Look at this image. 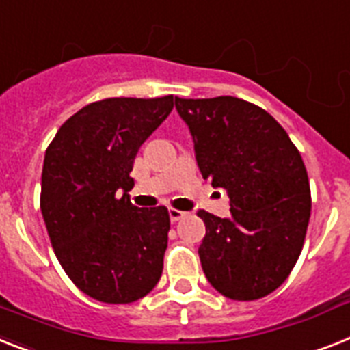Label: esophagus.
Here are the masks:
<instances>
[{
    "mask_svg": "<svg viewBox=\"0 0 350 350\" xmlns=\"http://www.w3.org/2000/svg\"><path fill=\"white\" fill-rule=\"evenodd\" d=\"M185 215H187V214H185V212H181V210L169 208V217H170V221H172V223H176V221L183 219Z\"/></svg>",
    "mask_w": 350,
    "mask_h": 350,
    "instance_id": "1",
    "label": "esophagus"
}]
</instances>
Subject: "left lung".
<instances>
[{
  "mask_svg": "<svg viewBox=\"0 0 350 350\" xmlns=\"http://www.w3.org/2000/svg\"><path fill=\"white\" fill-rule=\"evenodd\" d=\"M198 167L230 198V217L204 210L198 254L203 271L224 297L257 300L288 278L302 252L311 190L302 156L262 107L237 96L178 98Z\"/></svg>",
  "mask_w": 350,
  "mask_h": 350,
  "instance_id": "left-lung-1",
  "label": "left lung"
}]
</instances>
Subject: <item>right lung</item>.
Here are the masks:
<instances>
[{
	"mask_svg": "<svg viewBox=\"0 0 350 350\" xmlns=\"http://www.w3.org/2000/svg\"><path fill=\"white\" fill-rule=\"evenodd\" d=\"M172 107V95L93 102L62 124L46 149L42 219L62 269L98 302H136L161 277L169 212L138 208L127 192L136 152Z\"/></svg>",
	"mask_w": 350,
	"mask_h": 350,
	"instance_id": "add662e5",
	"label": "right lung"
}]
</instances>
